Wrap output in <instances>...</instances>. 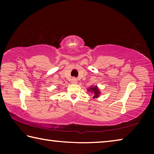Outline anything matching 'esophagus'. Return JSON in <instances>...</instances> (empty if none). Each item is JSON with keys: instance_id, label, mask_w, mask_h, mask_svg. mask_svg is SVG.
I'll return each mask as SVG.
<instances>
[{"instance_id": "esophagus-1", "label": "esophagus", "mask_w": 154, "mask_h": 154, "mask_svg": "<svg viewBox=\"0 0 154 154\" xmlns=\"http://www.w3.org/2000/svg\"><path fill=\"white\" fill-rule=\"evenodd\" d=\"M77 83V80L75 79V78H72V79H71V83H72V84H76Z\"/></svg>"}]
</instances>
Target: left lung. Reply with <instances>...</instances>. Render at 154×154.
Segmentation results:
<instances>
[{
	"mask_svg": "<svg viewBox=\"0 0 154 154\" xmlns=\"http://www.w3.org/2000/svg\"><path fill=\"white\" fill-rule=\"evenodd\" d=\"M88 92H91L93 94V98L95 99V98H98L99 96L100 95V90H99V88H98L97 85H92V86L90 87L89 88H88Z\"/></svg>",
	"mask_w": 154,
	"mask_h": 154,
	"instance_id": "1",
	"label": "left lung"
}]
</instances>
